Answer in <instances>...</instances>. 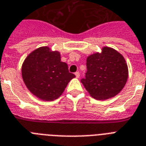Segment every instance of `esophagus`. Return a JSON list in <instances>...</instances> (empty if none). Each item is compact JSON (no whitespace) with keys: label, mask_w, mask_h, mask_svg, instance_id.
Segmentation results:
<instances>
[{"label":"esophagus","mask_w":146,"mask_h":146,"mask_svg":"<svg viewBox=\"0 0 146 146\" xmlns=\"http://www.w3.org/2000/svg\"><path fill=\"white\" fill-rule=\"evenodd\" d=\"M75 75L76 78H79V76H80V73H79V72H76Z\"/></svg>","instance_id":"esophagus-1"}]
</instances>
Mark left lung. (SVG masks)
<instances>
[{"instance_id": "1", "label": "left lung", "mask_w": 146, "mask_h": 146, "mask_svg": "<svg viewBox=\"0 0 146 146\" xmlns=\"http://www.w3.org/2000/svg\"><path fill=\"white\" fill-rule=\"evenodd\" d=\"M87 72L81 82L92 98L105 100L117 95L128 77L124 57L112 48L104 47L100 53L91 54L86 60Z\"/></svg>"}]
</instances>
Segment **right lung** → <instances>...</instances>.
<instances>
[{
    "label": "right lung",
    "mask_w": 146,
    "mask_h": 146,
    "mask_svg": "<svg viewBox=\"0 0 146 146\" xmlns=\"http://www.w3.org/2000/svg\"><path fill=\"white\" fill-rule=\"evenodd\" d=\"M23 81L34 95L41 100H54L59 98L71 79L66 63L61 61L60 52L45 46L32 52L22 67Z\"/></svg>",
    "instance_id": "obj_1"
}]
</instances>
